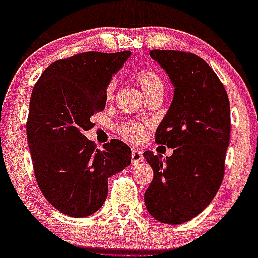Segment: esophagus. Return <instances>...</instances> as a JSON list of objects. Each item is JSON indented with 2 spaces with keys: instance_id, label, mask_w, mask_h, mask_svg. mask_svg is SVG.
I'll use <instances>...</instances> for the list:
<instances>
[{
  "instance_id": "esophagus-1",
  "label": "esophagus",
  "mask_w": 258,
  "mask_h": 258,
  "mask_svg": "<svg viewBox=\"0 0 258 258\" xmlns=\"http://www.w3.org/2000/svg\"><path fill=\"white\" fill-rule=\"evenodd\" d=\"M143 160H144V156H143V154L140 153V150H138V149H133L132 150V165H138V164L142 163Z\"/></svg>"
}]
</instances>
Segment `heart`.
Returning a JSON list of instances; mask_svg holds the SVG:
<instances>
[{
    "mask_svg": "<svg viewBox=\"0 0 258 258\" xmlns=\"http://www.w3.org/2000/svg\"><path fill=\"white\" fill-rule=\"evenodd\" d=\"M137 81L139 83L140 88L144 92L145 97L153 94V93L163 92L164 82L160 74L154 70H143L137 73ZM115 88V82L111 81L108 86L107 94L110 97ZM121 134L133 143H140L145 138V126L139 123H128L121 128Z\"/></svg>",
    "mask_w": 258,
    "mask_h": 258,
    "instance_id": "b5f03b06",
    "label": "heart"
}]
</instances>
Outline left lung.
<instances>
[{"instance_id":"1","label":"left lung","mask_w":258,"mask_h":258,"mask_svg":"<svg viewBox=\"0 0 258 258\" xmlns=\"http://www.w3.org/2000/svg\"><path fill=\"white\" fill-rule=\"evenodd\" d=\"M149 54L174 86L172 102L155 133V142L174 151L164 160L150 150L143 154L154 170L144 201L154 219L177 225L198 216L221 185L230 102L219 77L198 55L161 49Z\"/></svg>"}]
</instances>
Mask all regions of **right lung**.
Here are the masks:
<instances>
[{
	"instance_id": "obj_1",
	"label": "right lung",
	"mask_w": 258,
	"mask_h": 258,
	"mask_svg": "<svg viewBox=\"0 0 258 258\" xmlns=\"http://www.w3.org/2000/svg\"><path fill=\"white\" fill-rule=\"evenodd\" d=\"M86 52L57 60L39 77L30 100L27 143L37 184L58 211L86 217L108 195V179L130 164L132 150L113 139L95 149L84 132L90 116L104 110L111 78L130 57Z\"/></svg>"
}]
</instances>
